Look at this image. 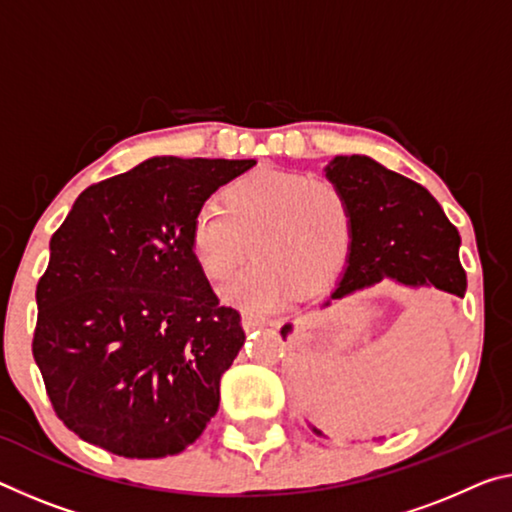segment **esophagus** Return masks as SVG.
<instances>
[{
    "label": "esophagus",
    "instance_id": "esophagus-1",
    "mask_svg": "<svg viewBox=\"0 0 512 512\" xmlns=\"http://www.w3.org/2000/svg\"><path fill=\"white\" fill-rule=\"evenodd\" d=\"M241 323L246 330H255V328H262V326H278V319H273V316H259V314H243L241 316Z\"/></svg>",
    "mask_w": 512,
    "mask_h": 512
}]
</instances>
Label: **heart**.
I'll list each match as a JSON object with an SVG mask.
<instances>
[{
    "label": "heart",
    "mask_w": 512,
    "mask_h": 512,
    "mask_svg": "<svg viewBox=\"0 0 512 512\" xmlns=\"http://www.w3.org/2000/svg\"><path fill=\"white\" fill-rule=\"evenodd\" d=\"M255 255L225 298L246 310H271L296 294L328 287L344 269L353 241L351 207L323 177L255 170L239 177L193 218L191 246L209 280L230 278L248 250Z\"/></svg>",
    "instance_id": "1"
}]
</instances>
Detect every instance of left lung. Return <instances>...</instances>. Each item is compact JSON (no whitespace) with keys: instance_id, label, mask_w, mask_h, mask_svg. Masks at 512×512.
<instances>
[{"instance_id":"obj_1","label":"left lung","mask_w":512,"mask_h":512,"mask_svg":"<svg viewBox=\"0 0 512 512\" xmlns=\"http://www.w3.org/2000/svg\"><path fill=\"white\" fill-rule=\"evenodd\" d=\"M326 177L344 193L353 216L351 253L330 300L385 278L405 287H435L465 296L460 234L424 186L364 154L335 157L326 166ZM289 332L291 323L280 330L282 339ZM312 431L321 435L319 428L312 426Z\"/></svg>"}]
</instances>
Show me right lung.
I'll return each instance as SVG.
<instances>
[{
	"label": "right lung",
	"instance_id": "right-lung-1",
	"mask_svg": "<svg viewBox=\"0 0 512 512\" xmlns=\"http://www.w3.org/2000/svg\"><path fill=\"white\" fill-rule=\"evenodd\" d=\"M255 159L152 157L97 182L52 234L34 360L63 424L125 458L175 456L216 415L246 332L191 246L207 198Z\"/></svg>",
	"mask_w": 512,
	"mask_h": 512
}]
</instances>
